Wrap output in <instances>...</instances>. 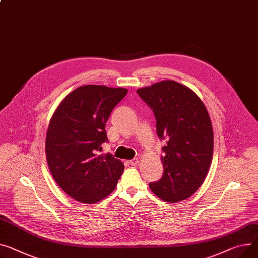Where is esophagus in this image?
I'll use <instances>...</instances> for the list:
<instances>
[{"label":"esophagus","mask_w":258,"mask_h":258,"mask_svg":"<svg viewBox=\"0 0 258 258\" xmlns=\"http://www.w3.org/2000/svg\"><path fill=\"white\" fill-rule=\"evenodd\" d=\"M128 163H130V165H131V166H136V165H138L139 160H138V159H134V160L130 161Z\"/></svg>","instance_id":"1"}]
</instances>
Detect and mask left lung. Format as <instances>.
<instances>
[{"instance_id":"obj_1","label":"left lung","mask_w":258,"mask_h":258,"mask_svg":"<svg viewBox=\"0 0 258 258\" xmlns=\"http://www.w3.org/2000/svg\"><path fill=\"white\" fill-rule=\"evenodd\" d=\"M153 110L163 147V176L150 190L163 201L176 203L192 196L208 175L214 132L200 97L186 86L166 80L137 90Z\"/></svg>"}]
</instances>
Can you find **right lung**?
Here are the masks:
<instances>
[{"instance_id":"1","label":"right lung","mask_w":258,"mask_h":258,"mask_svg":"<svg viewBox=\"0 0 258 258\" xmlns=\"http://www.w3.org/2000/svg\"><path fill=\"white\" fill-rule=\"evenodd\" d=\"M127 89L85 85L68 93L51 115L45 137L50 174L62 190L85 204L109 196L124 165L110 153L97 154L108 141L106 122Z\"/></svg>"}]
</instances>
